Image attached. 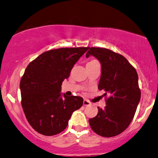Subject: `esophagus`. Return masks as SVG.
<instances>
[{"label": "esophagus", "mask_w": 158, "mask_h": 158, "mask_svg": "<svg viewBox=\"0 0 158 158\" xmlns=\"http://www.w3.org/2000/svg\"><path fill=\"white\" fill-rule=\"evenodd\" d=\"M90 104H91V103L89 102V101L86 100V99H84V106L90 105Z\"/></svg>", "instance_id": "esophagus-1"}]
</instances>
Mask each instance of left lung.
Returning <instances> with one entry per match:
<instances>
[{"instance_id":"1","label":"left lung","mask_w":158,"mask_h":158,"mask_svg":"<svg viewBox=\"0 0 158 158\" xmlns=\"http://www.w3.org/2000/svg\"><path fill=\"white\" fill-rule=\"evenodd\" d=\"M95 56L102 65L98 89L104 90V108L89 122L93 131L104 137L123 132L131 122L140 100L136 71L121 54L103 48H89L86 54Z\"/></svg>"}]
</instances>
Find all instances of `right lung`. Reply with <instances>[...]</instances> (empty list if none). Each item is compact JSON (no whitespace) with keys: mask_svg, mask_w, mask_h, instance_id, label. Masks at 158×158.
Here are the masks:
<instances>
[{"mask_svg":"<svg viewBox=\"0 0 158 158\" xmlns=\"http://www.w3.org/2000/svg\"><path fill=\"white\" fill-rule=\"evenodd\" d=\"M88 49L48 51L27 65L20 82L22 106L36 131L45 136L60 134L67 127L72 113L82 107L81 97H69L60 92L63 81L69 77L74 65Z\"/></svg>","mask_w":158,"mask_h":158,"instance_id":"obj_1","label":"right lung"}]
</instances>
